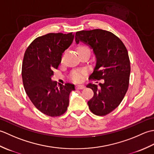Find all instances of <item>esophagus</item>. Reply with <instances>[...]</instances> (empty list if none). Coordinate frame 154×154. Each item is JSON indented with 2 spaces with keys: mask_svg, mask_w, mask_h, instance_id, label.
Returning a JSON list of instances; mask_svg holds the SVG:
<instances>
[{
  "mask_svg": "<svg viewBox=\"0 0 154 154\" xmlns=\"http://www.w3.org/2000/svg\"><path fill=\"white\" fill-rule=\"evenodd\" d=\"M84 88H85V87L83 85H81L76 86V89H84Z\"/></svg>",
  "mask_w": 154,
  "mask_h": 154,
  "instance_id": "34e87169",
  "label": "esophagus"
}]
</instances>
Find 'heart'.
<instances>
[{
	"label": "heart",
	"instance_id": "1",
	"mask_svg": "<svg viewBox=\"0 0 154 154\" xmlns=\"http://www.w3.org/2000/svg\"><path fill=\"white\" fill-rule=\"evenodd\" d=\"M79 50H89V48L85 46H80L78 49ZM85 77V72L83 71H75L72 72L70 75V78L75 82H81L83 81Z\"/></svg>",
	"mask_w": 154,
	"mask_h": 154
}]
</instances>
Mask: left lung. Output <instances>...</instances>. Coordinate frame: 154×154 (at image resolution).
I'll return each mask as SVG.
<instances>
[{
  "instance_id": "obj_1",
  "label": "left lung",
  "mask_w": 154,
  "mask_h": 154,
  "mask_svg": "<svg viewBox=\"0 0 154 154\" xmlns=\"http://www.w3.org/2000/svg\"><path fill=\"white\" fill-rule=\"evenodd\" d=\"M75 42L89 45L95 54L96 65L89 79H103L104 83L87 85L94 92L87 104L93 114L105 116L119 106L128 89L130 63L127 49L116 35L100 29L77 32Z\"/></svg>"
}]
</instances>
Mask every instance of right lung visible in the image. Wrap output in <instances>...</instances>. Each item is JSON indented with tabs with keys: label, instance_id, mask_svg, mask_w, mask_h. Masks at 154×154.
Segmentation results:
<instances>
[{
	"label": "right lung",
	"instance_id": "obj_1",
	"mask_svg": "<svg viewBox=\"0 0 154 154\" xmlns=\"http://www.w3.org/2000/svg\"><path fill=\"white\" fill-rule=\"evenodd\" d=\"M74 34L50 33L38 37L26 50L22 77L26 93L37 109L49 116H60L69 106L73 84L51 81L64 51L73 42Z\"/></svg>",
	"mask_w": 154,
	"mask_h": 154
}]
</instances>
